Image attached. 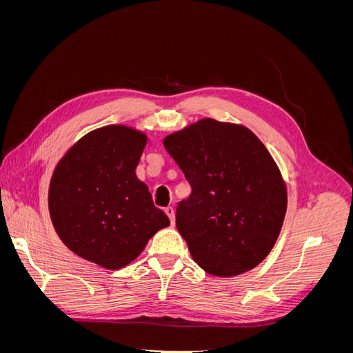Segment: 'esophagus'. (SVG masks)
Instances as JSON below:
<instances>
[{
    "label": "esophagus",
    "mask_w": 353,
    "mask_h": 353,
    "mask_svg": "<svg viewBox=\"0 0 353 353\" xmlns=\"http://www.w3.org/2000/svg\"><path fill=\"white\" fill-rule=\"evenodd\" d=\"M165 213L169 216L170 223L174 225V223H175V209L172 206H168V208H165Z\"/></svg>",
    "instance_id": "obj_1"
}]
</instances>
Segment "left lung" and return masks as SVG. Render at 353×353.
Returning <instances> with one entry per match:
<instances>
[{"instance_id":"left-lung-1","label":"left lung","mask_w":353,"mask_h":353,"mask_svg":"<svg viewBox=\"0 0 353 353\" xmlns=\"http://www.w3.org/2000/svg\"><path fill=\"white\" fill-rule=\"evenodd\" d=\"M191 196L176 228L208 274L234 276L258 266L280 236L287 188L271 153L249 128L205 117L165 137Z\"/></svg>"}]
</instances>
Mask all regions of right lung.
Masks as SVG:
<instances>
[{
  "instance_id": "right-lung-1",
  "label": "right lung",
  "mask_w": 353,
  "mask_h": 353,
  "mask_svg": "<svg viewBox=\"0 0 353 353\" xmlns=\"http://www.w3.org/2000/svg\"><path fill=\"white\" fill-rule=\"evenodd\" d=\"M147 141L135 128L101 126L79 138L52 172V227L69 250L101 268H123L169 225L135 174Z\"/></svg>"
}]
</instances>
